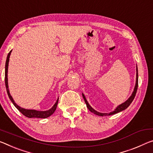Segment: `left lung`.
<instances>
[{
  "mask_svg": "<svg viewBox=\"0 0 153 153\" xmlns=\"http://www.w3.org/2000/svg\"><path fill=\"white\" fill-rule=\"evenodd\" d=\"M137 74H136V83H135V88H134V91H133V93L131 94V96L130 97L127 99V101H125V103H123L122 104H120V105H118L117 108L115 109L114 111H113L112 112H110V113H100V112H98V111H97L94 110L93 108H91V106L89 105L88 101H87L85 97V96L84 95V94H82V96H83V98L84 99V101H85V103L86 104V106L87 108H88V110L91 111V112L94 113V114L96 115H98V116H110V115H112V114H115L116 113H118L120 112V111H123L125 110V109H127L129 106L130 105V104L131 103V102L133 101V99L135 98V94H136V92H137V87H138V74H137Z\"/></svg>",
  "mask_w": 153,
  "mask_h": 153,
  "instance_id": "8db88e82",
  "label": "left lung"
}]
</instances>
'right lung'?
Segmentation results:
<instances>
[{
	"label": "right lung",
	"instance_id": "obj_1",
	"mask_svg": "<svg viewBox=\"0 0 153 153\" xmlns=\"http://www.w3.org/2000/svg\"><path fill=\"white\" fill-rule=\"evenodd\" d=\"M11 52V50L9 52V53L8 54V55H7V60H6V63H5V74H4V81H5V86H6L7 94H8V96H9V99H10V100L11 101V102L13 103V105L16 106V108L18 109V110L20 111L23 115H24L28 118H45L49 117L50 116L52 115V114L54 112L56 109L58 101H59V99H57L56 102L54 106H53V107L51 109H50L49 110H47V111H37L35 110H26V109L20 108V106L17 105V104L15 103V101H13V98H12V97L11 96L10 93H9V91L8 88V79H7V70H8L9 56H10Z\"/></svg>",
	"mask_w": 153,
	"mask_h": 153
}]
</instances>
